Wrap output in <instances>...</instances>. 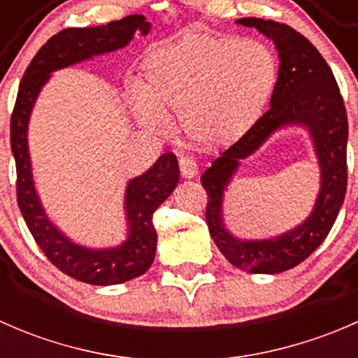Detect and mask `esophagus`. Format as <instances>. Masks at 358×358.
Wrapping results in <instances>:
<instances>
[{
    "instance_id": "34e87169",
    "label": "esophagus",
    "mask_w": 358,
    "mask_h": 358,
    "mask_svg": "<svg viewBox=\"0 0 358 358\" xmlns=\"http://www.w3.org/2000/svg\"><path fill=\"white\" fill-rule=\"evenodd\" d=\"M178 166H180V173H182L183 178H194V176H197V171H199V168H197V162L194 161L192 157H180Z\"/></svg>"
}]
</instances>
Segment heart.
<instances>
[{"label": "heart", "instance_id": "obj_1", "mask_svg": "<svg viewBox=\"0 0 358 358\" xmlns=\"http://www.w3.org/2000/svg\"><path fill=\"white\" fill-rule=\"evenodd\" d=\"M275 85V55L262 41L187 34L147 53L131 102L145 128L159 131L166 114H178L196 145L222 149L259 121Z\"/></svg>", "mask_w": 358, "mask_h": 358}]
</instances>
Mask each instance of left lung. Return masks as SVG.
I'll return each instance as SVG.
<instances>
[{"label":"left lung","instance_id":"left-lung-1","mask_svg":"<svg viewBox=\"0 0 358 358\" xmlns=\"http://www.w3.org/2000/svg\"><path fill=\"white\" fill-rule=\"evenodd\" d=\"M272 39L279 52V78L270 109L239 142L211 162L201 183L208 194L206 222L222 255L249 273H280L308 258L333 229L346 194L348 119L333 71L319 50L303 34L273 20L237 19ZM286 125L309 129L321 168V189L305 222L272 240L236 238L222 220V197L240 161L254 153L270 136Z\"/></svg>","mask_w":358,"mask_h":358}]
</instances>
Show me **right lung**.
Segmentation results:
<instances>
[{
  "label": "right lung",
  "instance_id": "obj_1",
  "mask_svg": "<svg viewBox=\"0 0 358 358\" xmlns=\"http://www.w3.org/2000/svg\"><path fill=\"white\" fill-rule=\"evenodd\" d=\"M135 32L143 36L150 32V24L143 15H128L96 27L64 29L52 36L25 69L10 122V143L17 166V202L32 237L57 268L93 286L122 284L150 268L157 246L152 215L178 185V161L173 152L162 154L145 173L128 182L124 243L103 249L81 246L48 218L36 192L27 145L29 117L52 72L124 48Z\"/></svg>",
  "mask_w": 358,
  "mask_h": 358
}]
</instances>
